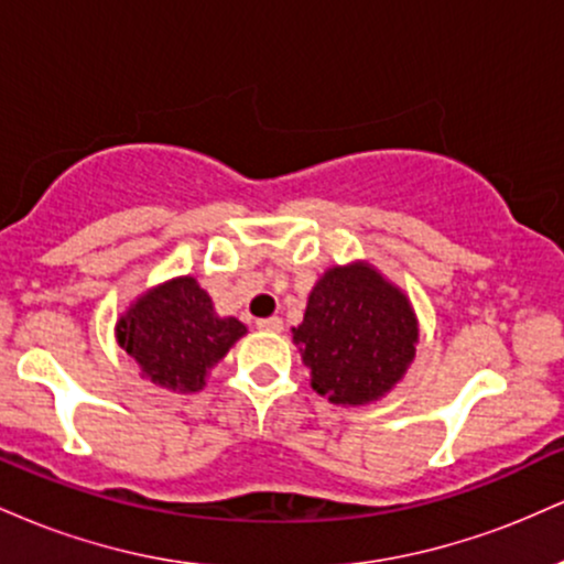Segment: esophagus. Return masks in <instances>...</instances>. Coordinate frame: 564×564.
<instances>
[{"label":"esophagus","mask_w":564,"mask_h":564,"mask_svg":"<svg viewBox=\"0 0 564 564\" xmlns=\"http://www.w3.org/2000/svg\"><path fill=\"white\" fill-rule=\"evenodd\" d=\"M257 328H260V332L281 334V332H283V321L278 318V315H273V318H262V321H257Z\"/></svg>","instance_id":"obj_1"}]
</instances>
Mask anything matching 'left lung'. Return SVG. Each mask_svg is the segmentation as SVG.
Returning <instances> with one entry per match:
<instances>
[{"instance_id":"1","label":"left lung","mask_w":564,"mask_h":564,"mask_svg":"<svg viewBox=\"0 0 564 564\" xmlns=\"http://www.w3.org/2000/svg\"><path fill=\"white\" fill-rule=\"evenodd\" d=\"M291 334L310 368V387L328 403L358 408L403 381L416 358L419 318L398 283L355 260L318 278Z\"/></svg>"}]
</instances>
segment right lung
<instances>
[{"mask_svg": "<svg viewBox=\"0 0 564 564\" xmlns=\"http://www.w3.org/2000/svg\"><path fill=\"white\" fill-rule=\"evenodd\" d=\"M246 334L238 318L217 315L193 275L145 289L116 323V341L140 366V377L170 392H198L206 377Z\"/></svg>", "mask_w": 564, "mask_h": 564, "instance_id": "right-lung-1", "label": "right lung"}]
</instances>
